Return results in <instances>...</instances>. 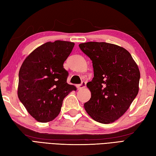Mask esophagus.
<instances>
[{
	"instance_id": "1",
	"label": "esophagus",
	"mask_w": 156,
	"mask_h": 156,
	"mask_svg": "<svg viewBox=\"0 0 156 156\" xmlns=\"http://www.w3.org/2000/svg\"><path fill=\"white\" fill-rule=\"evenodd\" d=\"M86 85H87V83H86V82H82V83L80 84H78V89L84 88L86 87Z\"/></svg>"
}]
</instances>
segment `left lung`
Returning <instances> with one entry per match:
<instances>
[{"label": "left lung", "instance_id": "obj_1", "mask_svg": "<svg viewBox=\"0 0 156 156\" xmlns=\"http://www.w3.org/2000/svg\"><path fill=\"white\" fill-rule=\"evenodd\" d=\"M92 62L94 78L87 86L91 98L84 107L94 121L108 124L120 118L138 94L140 69L123 48L106 42L79 45Z\"/></svg>", "mask_w": 156, "mask_h": 156}]
</instances>
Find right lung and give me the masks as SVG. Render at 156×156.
<instances>
[{
  "label": "right lung",
  "mask_w": 156,
  "mask_h": 156,
  "mask_svg": "<svg viewBox=\"0 0 156 156\" xmlns=\"http://www.w3.org/2000/svg\"><path fill=\"white\" fill-rule=\"evenodd\" d=\"M74 46L65 41L45 43L32 51L20 68L18 97L38 121L54 119L64 98L76 90L67 83L68 72L63 66Z\"/></svg>",
  "instance_id": "obj_1"
}]
</instances>
